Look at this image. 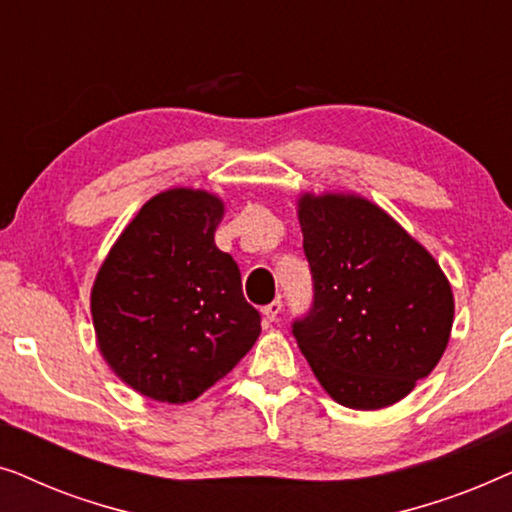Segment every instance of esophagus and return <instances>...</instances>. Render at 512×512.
Returning a JSON list of instances; mask_svg holds the SVG:
<instances>
[{"instance_id": "1", "label": "esophagus", "mask_w": 512, "mask_h": 512, "mask_svg": "<svg viewBox=\"0 0 512 512\" xmlns=\"http://www.w3.org/2000/svg\"><path fill=\"white\" fill-rule=\"evenodd\" d=\"M261 312L265 321H275L279 317V312H282V300H272V303L265 305Z\"/></svg>"}]
</instances>
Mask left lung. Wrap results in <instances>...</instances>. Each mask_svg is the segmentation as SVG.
<instances>
[{
  "label": "left lung",
  "instance_id": "left-lung-1",
  "mask_svg": "<svg viewBox=\"0 0 512 512\" xmlns=\"http://www.w3.org/2000/svg\"><path fill=\"white\" fill-rule=\"evenodd\" d=\"M298 207L312 305L293 319V338L340 405L387 408L443 356L454 317L450 282L373 202L307 193Z\"/></svg>",
  "mask_w": 512,
  "mask_h": 512
}]
</instances>
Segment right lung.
<instances>
[{
    "mask_svg": "<svg viewBox=\"0 0 512 512\" xmlns=\"http://www.w3.org/2000/svg\"><path fill=\"white\" fill-rule=\"evenodd\" d=\"M223 202L172 188L151 198L97 272L90 310L100 352L125 384L188 403L237 366L261 333L235 258L216 247Z\"/></svg>",
    "mask_w": 512,
    "mask_h": 512,
    "instance_id": "1",
    "label": "right lung"
}]
</instances>
